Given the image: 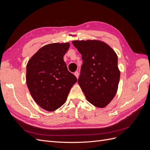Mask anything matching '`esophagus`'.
<instances>
[{"label": "esophagus", "instance_id": "obj_1", "mask_svg": "<svg viewBox=\"0 0 150 150\" xmlns=\"http://www.w3.org/2000/svg\"><path fill=\"white\" fill-rule=\"evenodd\" d=\"M74 74L75 75V76L77 78V79H78V78H79V72H78V71H76L74 73Z\"/></svg>", "mask_w": 150, "mask_h": 150}]
</instances>
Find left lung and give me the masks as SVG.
<instances>
[{
  "mask_svg": "<svg viewBox=\"0 0 150 150\" xmlns=\"http://www.w3.org/2000/svg\"><path fill=\"white\" fill-rule=\"evenodd\" d=\"M72 44L83 59L78 84L90 103L98 108L106 107L118 88L120 71L117 54L101 40H73Z\"/></svg>",
  "mask_w": 150,
  "mask_h": 150,
  "instance_id": "8db88e82",
  "label": "left lung"
}]
</instances>
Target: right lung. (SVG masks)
I'll return each mask as SVG.
<instances>
[{"label": "right lung", "instance_id": "obj_1", "mask_svg": "<svg viewBox=\"0 0 150 150\" xmlns=\"http://www.w3.org/2000/svg\"><path fill=\"white\" fill-rule=\"evenodd\" d=\"M69 43L49 44L39 49L28 62L26 83L32 97L48 111L59 108L66 101L76 77L63 59Z\"/></svg>", "mask_w": 150, "mask_h": 150}]
</instances>
